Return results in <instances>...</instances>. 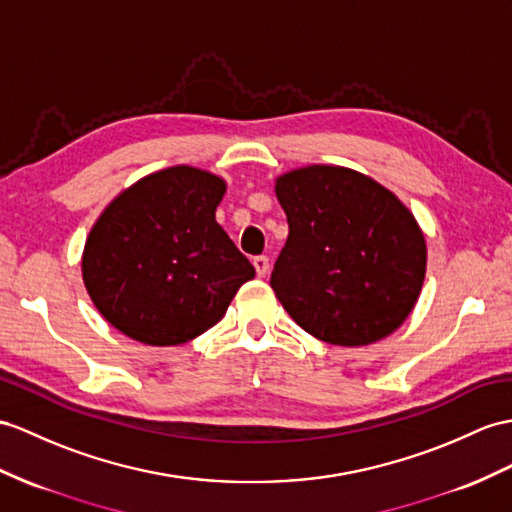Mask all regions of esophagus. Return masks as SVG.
Returning <instances> with one entry per match:
<instances>
[{
    "mask_svg": "<svg viewBox=\"0 0 512 512\" xmlns=\"http://www.w3.org/2000/svg\"><path fill=\"white\" fill-rule=\"evenodd\" d=\"M252 263H254V269H256V273H258L260 278L267 276V271H269V258L267 256H256Z\"/></svg>",
    "mask_w": 512,
    "mask_h": 512,
    "instance_id": "obj_1",
    "label": "esophagus"
}]
</instances>
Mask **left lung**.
<instances>
[{
  "label": "left lung",
  "instance_id": "obj_1",
  "mask_svg": "<svg viewBox=\"0 0 512 512\" xmlns=\"http://www.w3.org/2000/svg\"><path fill=\"white\" fill-rule=\"evenodd\" d=\"M289 236L271 271L286 313L315 339L358 347L402 326L426 278L410 210L363 173L313 165L276 180Z\"/></svg>",
  "mask_w": 512,
  "mask_h": 512
}]
</instances>
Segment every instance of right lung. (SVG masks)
Instances as JSON below:
<instances>
[{"mask_svg":"<svg viewBox=\"0 0 512 512\" xmlns=\"http://www.w3.org/2000/svg\"><path fill=\"white\" fill-rule=\"evenodd\" d=\"M226 182L169 167L117 195L86 239L82 278L102 317L145 345H180L226 315L252 263L215 221Z\"/></svg>","mask_w":512,"mask_h":512,"instance_id":"obj_1","label":"right lung"}]
</instances>
